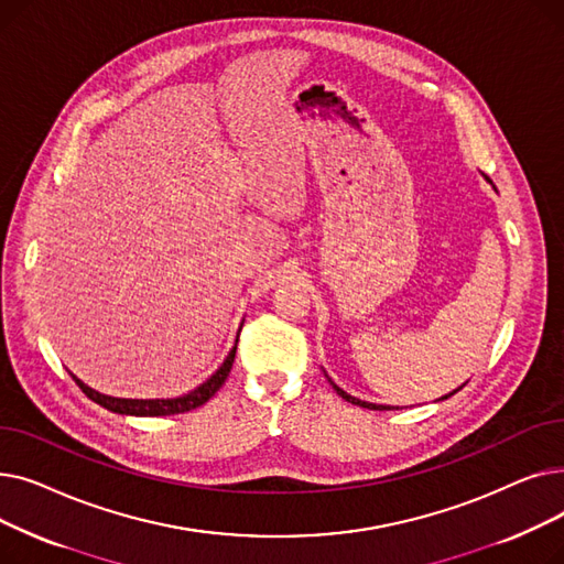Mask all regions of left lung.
Listing matches in <instances>:
<instances>
[{
	"label": "left lung",
	"mask_w": 564,
	"mask_h": 564,
	"mask_svg": "<svg viewBox=\"0 0 564 564\" xmlns=\"http://www.w3.org/2000/svg\"><path fill=\"white\" fill-rule=\"evenodd\" d=\"M485 177H487V175H485ZM487 181H489V177H487ZM489 183H491V181H489ZM329 381H332V379H329ZM332 387H334V391H336V393H338L343 400H347V402H351V404H357V406H364V409H375V411H391V409H393V406H387V404H372V402H364V400H359V398H351V395H349V393H345L340 387H336L334 381H332ZM459 389H462V387H459ZM459 389H455V391H453V393H448V395H443L441 400H446V398L455 395Z\"/></svg>",
	"instance_id": "8db88e82"
}]
</instances>
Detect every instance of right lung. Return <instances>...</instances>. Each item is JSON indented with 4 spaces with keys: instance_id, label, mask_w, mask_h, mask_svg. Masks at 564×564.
Masks as SVG:
<instances>
[{
    "instance_id": "1",
    "label": "right lung",
    "mask_w": 564,
    "mask_h": 564,
    "mask_svg": "<svg viewBox=\"0 0 564 564\" xmlns=\"http://www.w3.org/2000/svg\"><path fill=\"white\" fill-rule=\"evenodd\" d=\"M235 349H237V340H235V347L228 351L226 361L219 366V370L203 381L200 387H196L194 391H189L187 395H181V398H166V400H128V398H111V395H102L98 391H94L91 387H86V383L77 377H73L77 381V387L82 389V393L86 398H91L96 404L113 411V413H123V416H173V413H185V411H192L200 404H205L207 400H210L219 389L221 383L226 381L230 368H232V361H235Z\"/></svg>"
}]
</instances>
